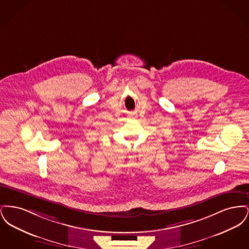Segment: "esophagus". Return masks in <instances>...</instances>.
<instances>
[{
    "label": "esophagus",
    "mask_w": 249,
    "mask_h": 249,
    "mask_svg": "<svg viewBox=\"0 0 249 249\" xmlns=\"http://www.w3.org/2000/svg\"><path fill=\"white\" fill-rule=\"evenodd\" d=\"M131 116H134V114H133V113H132V114H131Z\"/></svg>",
    "instance_id": "1"
}]
</instances>
